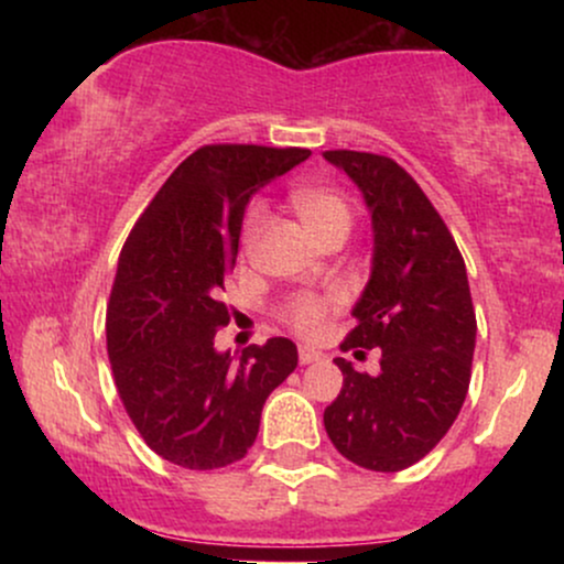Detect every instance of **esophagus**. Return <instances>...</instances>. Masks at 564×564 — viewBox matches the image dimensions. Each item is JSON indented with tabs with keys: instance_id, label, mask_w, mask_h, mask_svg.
Here are the masks:
<instances>
[{
	"instance_id": "esophagus-1",
	"label": "esophagus",
	"mask_w": 564,
	"mask_h": 564,
	"mask_svg": "<svg viewBox=\"0 0 564 564\" xmlns=\"http://www.w3.org/2000/svg\"><path fill=\"white\" fill-rule=\"evenodd\" d=\"M315 360H321V349H315L310 345H300V364L307 366V364H315Z\"/></svg>"
}]
</instances>
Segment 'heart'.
<instances>
[{
	"label": "heart",
	"instance_id": "1",
	"mask_svg": "<svg viewBox=\"0 0 564 564\" xmlns=\"http://www.w3.org/2000/svg\"><path fill=\"white\" fill-rule=\"evenodd\" d=\"M289 200H291V209L296 212V217L302 219V225L307 228V232L315 238V241H323V238L339 230L347 232L349 225H352V212H349L347 198L341 196L339 191H334V187H323V185L296 187V191H291ZM260 230H262V212L251 209L243 225V249H251V246L257 243ZM326 307L328 304L318 300V296H300V300L289 304L283 318H286V323H291L296 332H315L318 323L323 321V315H326Z\"/></svg>",
	"mask_w": 564,
	"mask_h": 564
}]
</instances>
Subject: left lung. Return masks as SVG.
Here are the masks:
<instances>
[{"label":"left lung","instance_id":"left-lung-1","mask_svg":"<svg viewBox=\"0 0 564 564\" xmlns=\"http://www.w3.org/2000/svg\"><path fill=\"white\" fill-rule=\"evenodd\" d=\"M323 159L364 193L373 230L371 275L352 307L358 326L341 349H381L373 377L334 360L345 384L323 424L352 464L400 471L435 448L467 398L477 336L467 268L403 166L358 151H326Z\"/></svg>","mask_w":564,"mask_h":564}]
</instances>
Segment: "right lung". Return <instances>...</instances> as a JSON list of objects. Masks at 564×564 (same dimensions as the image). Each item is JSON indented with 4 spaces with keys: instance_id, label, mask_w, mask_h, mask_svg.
<instances>
[{
    "instance_id": "right-lung-1",
    "label": "right lung",
    "mask_w": 564,
    "mask_h": 564,
    "mask_svg": "<svg viewBox=\"0 0 564 564\" xmlns=\"http://www.w3.org/2000/svg\"><path fill=\"white\" fill-rule=\"evenodd\" d=\"M304 159L307 148H198L121 249L106 318L116 390L142 440L177 467L243 458L264 400L300 360L286 336L236 358L219 352L215 334L230 321L217 296L236 268L246 204Z\"/></svg>"
}]
</instances>
